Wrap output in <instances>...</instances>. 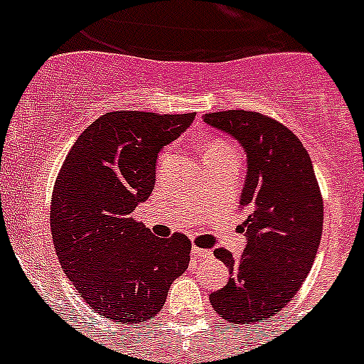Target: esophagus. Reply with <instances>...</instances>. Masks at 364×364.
Here are the masks:
<instances>
[{"label":"esophagus","instance_id":"34e87169","mask_svg":"<svg viewBox=\"0 0 364 364\" xmlns=\"http://www.w3.org/2000/svg\"><path fill=\"white\" fill-rule=\"evenodd\" d=\"M191 253L197 257V259H210V257H213V252H211V250H204V247L198 246H193Z\"/></svg>","mask_w":364,"mask_h":364}]
</instances>
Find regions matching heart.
<instances>
[{"instance_id":"heart-1","label":"heart","mask_w":364,"mask_h":364,"mask_svg":"<svg viewBox=\"0 0 364 364\" xmlns=\"http://www.w3.org/2000/svg\"><path fill=\"white\" fill-rule=\"evenodd\" d=\"M235 153V147L231 146L228 140H222V138H215L211 140L208 146H205L204 151V162L205 160H213V159H224V156H231Z\"/></svg>"}]
</instances>
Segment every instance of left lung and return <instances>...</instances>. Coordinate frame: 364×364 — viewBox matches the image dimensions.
<instances>
[{"label":"left lung","mask_w":364,"mask_h":364,"mask_svg":"<svg viewBox=\"0 0 364 364\" xmlns=\"http://www.w3.org/2000/svg\"><path fill=\"white\" fill-rule=\"evenodd\" d=\"M202 120L239 140L247 156L239 202L247 244L239 259L215 250L231 277L210 301L220 317L250 326L281 311L310 273L323 235V197L310 154L281 122L237 109Z\"/></svg>","instance_id":"obj_1"}]
</instances>
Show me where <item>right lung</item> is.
Listing matches in <instances>:
<instances>
[{
	"label": "right lung",
	"instance_id": "add662e5",
	"mask_svg": "<svg viewBox=\"0 0 364 364\" xmlns=\"http://www.w3.org/2000/svg\"><path fill=\"white\" fill-rule=\"evenodd\" d=\"M195 120L188 114L114 111L78 136L58 173L50 231L63 272L105 319L138 324L162 310L188 269L191 240L160 239L134 220L156 178V159Z\"/></svg>",
	"mask_w": 364,
	"mask_h": 364
}]
</instances>
